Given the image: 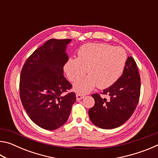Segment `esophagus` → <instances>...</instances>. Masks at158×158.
<instances>
[{"instance_id": "obj_1", "label": "esophagus", "mask_w": 158, "mask_h": 158, "mask_svg": "<svg viewBox=\"0 0 158 158\" xmlns=\"http://www.w3.org/2000/svg\"><path fill=\"white\" fill-rule=\"evenodd\" d=\"M76 97H77V100H80L84 98V95L81 94V93H77L76 94Z\"/></svg>"}]
</instances>
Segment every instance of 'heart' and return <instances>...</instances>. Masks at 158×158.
<instances>
[{"instance_id":"obj_1","label":"heart","mask_w":158,"mask_h":158,"mask_svg":"<svg viewBox=\"0 0 158 158\" xmlns=\"http://www.w3.org/2000/svg\"><path fill=\"white\" fill-rule=\"evenodd\" d=\"M127 61V53L120 47L102 43L82 45L77 52V58H69L64 71L71 81H77L85 73L89 76L74 85L76 90L88 93L96 85L105 89L114 84L121 76Z\"/></svg>"}]
</instances>
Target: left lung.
I'll return each mask as SVG.
<instances>
[{"label":"left lung","mask_w":158,"mask_h":158,"mask_svg":"<svg viewBox=\"0 0 158 158\" xmlns=\"http://www.w3.org/2000/svg\"><path fill=\"white\" fill-rule=\"evenodd\" d=\"M141 81L134 58L128 57L121 77L101 94L92 95L95 105L89 115L93 124L102 129H113L126 122L135 111L140 97ZM107 95L109 98L105 96Z\"/></svg>","instance_id":"obj_1"}]
</instances>
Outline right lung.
<instances>
[{"label":"right lung","instance_id":"add662e5","mask_svg":"<svg viewBox=\"0 0 158 158\" xmlns=\"http://www.w3.org/2000/svg\"><path fill=\"white\" fill-rule=\"evenodd\" d=\"M70 39H51L28 58L21 72L19 95L28 116L43 129L54 130L67 122L76 100L63 75Z\"/></svg>","mask_w":158,"mask_h":158}]
</instances>
